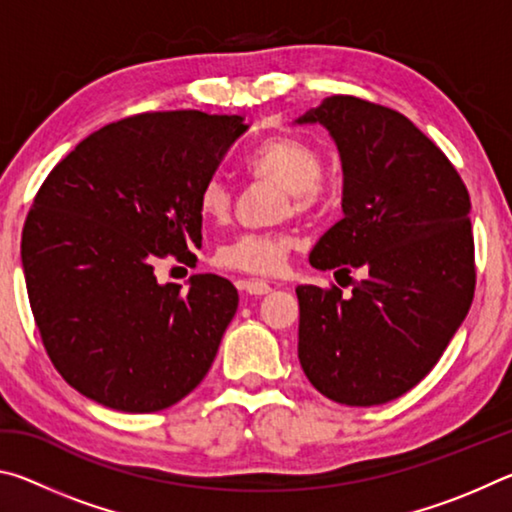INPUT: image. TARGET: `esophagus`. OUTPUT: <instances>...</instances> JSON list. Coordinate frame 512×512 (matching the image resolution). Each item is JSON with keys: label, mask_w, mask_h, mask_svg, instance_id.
I'll return each mask as SVG.
<instances>
[{"label": "esophagus", "mask_w": 512, "mask_h": 512, "mask_svg": "<svg viewBox=\"0 0 512 512\" xmlns=\"http://www.w3.org/2000/svg\"><path fill=\"white\" fill-rule=\"evenodd\" d=\"M239 287L250 293V296H264V293L271 291V284L264 280H241Z\"/></svg>", "instance_id": "esophagus-1"}]
</instances>
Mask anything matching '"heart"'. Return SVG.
I'll return each instance as SVG.
<instances>
[{
    "label": "heart",
    "instance_id": "b5f03b06",
    "mask_svg": "<svg viewBox=\"0 0 512 512\" xmlns=\"http://www.w3.org/2000/svg\"><path fill=\"white\" fill-rule=\"evenodd\" d=\"M325 155L316 144L298 135H273L250 151L246 171L253 180H268L282 187L277 216L314 219L332 201V183L323 173ZM235 196L223 178L203 180L196 194V210L212 225H225L232 216ZM293 239L287 232H246L225 241L214 253V264L225 271L275 275L287 264Z\"/></svg>",
    "mask_w": 512,
    "mask_h": 512
}]
</instances>
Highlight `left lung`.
I'll use <instances>...</instances> for the list:
<instances>
[{"mask_svg": "<svg viewBox=\"0 0 512 512\" xmlns=\"http://www.w3.org/2000/svg\"><path fill=\"white\" fill-rule=\"evenodd\" d=\"M298 121L332 133L345 176L343 219L309 262L366 273L352 296L336 284L296 289L300 366L329 400L386 404L429 375L470 311V194L447 155L393 108L336 94Z\"/></svg>", "mask_w": 512, "mask_h": 512, "instance_id": "8db88e82", "label": "left lung"}]
</instances>
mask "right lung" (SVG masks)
<instances>
[{"mask_svg": "<svg viewBox=\"0 0 512 512\" xmlns=\"http://www.w3.org/2000/svg\"><path fill=\"white\" fill-rule=\"evenodd\" d=\"M244 117L140 112L85 137L49 171L22 228L42 345L81 395L151 413L201 384L239 296L225 277L158 284L167 255L201 248L196 194L246 133Z\"/></svg>", "mask_w": 512, "mask_h": 512, "instance_id": "obj_1", "label": "right lung"}]
</instances>
